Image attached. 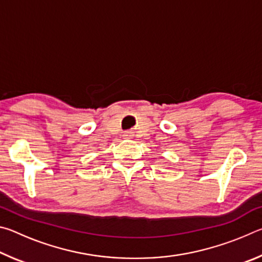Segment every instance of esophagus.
<instances>
[{
	"mask_svg": "<svg viewBox=\"0 0 262 262\" xmlns=\"http://www.w3.org/2000/svg\"><path fill=\"white\" fill-rule=\"evenodd\" d=\"M123 136H125V139H132V137L134 135H133L132 132H126L125 134H123Z\"/></svg>",
	"mask_w": 262,
	"mask_h": 262,
	"instance_id": "esophagus-1",
	"label": "esophagus"
}]
</instances>
